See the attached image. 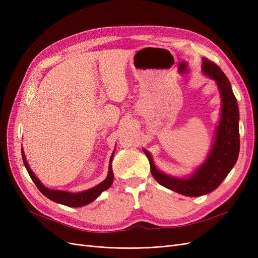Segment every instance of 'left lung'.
I'll return each instance as SVG.
<instances>
[{"instance_id": "left-lung-1", "label": "left lung", "mask_w": 258, "mask_h": 258, "mask_svg": "<svg viewBox=\"0 0 258 258\" xmlns=\"http://www.w3.org/2000/svg\"><path fill=\"white\" fill-rule=\"evenodd\" d=\"M202 72L216 82L222 98L220 122L205 162L188 177L171 176L156 168L152 155L143 148L156 181L166 188L187 197L202 196L216 189L236 165L240 151L239 107L231 85L221 68L207 58H202Z\"/></svg>"}]
</instances>
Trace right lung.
Returning <instances> with one entry per match:
<instances>
[{
    "label": "right lung",
    "mask_w": 258,
    "mask_h": 258,
    "mask_svg": "<svg viewBox=\"0 0 258 258\" xmlns=\"http://www.w3.org/2000/svg\"><path fill=\"white\" fill-rule=\"evenodd\" d=\"M114 152H115V150H114ZM114 152L111 156L110 165H108V174H107L106 178L104 179L103 182H101L97 186L92 187V188L87 189V190H84V191H81V192H70V191H64V190H53V189L47 188V187H45L41 183L40 179H38L34 175V173L32 172V170L30 169V167L28 165V161L26 159L25 153H23V150L21 148V155H22L23 163H25V167L28 171V173H29L30 177L32 178V181L36 185L38 190H40L45 197H47L48 199H50L54 202H57V204L64 205V206L72 207V208H79V207L89 205L90 202H92L93 200H96L100 196L101 192L106 190L107 188H110V186L112 185L113 179H114V174H113V170H112V161H113Z\"/></svg>",
    "instance_id": "obj_1"
}]
</instances>
